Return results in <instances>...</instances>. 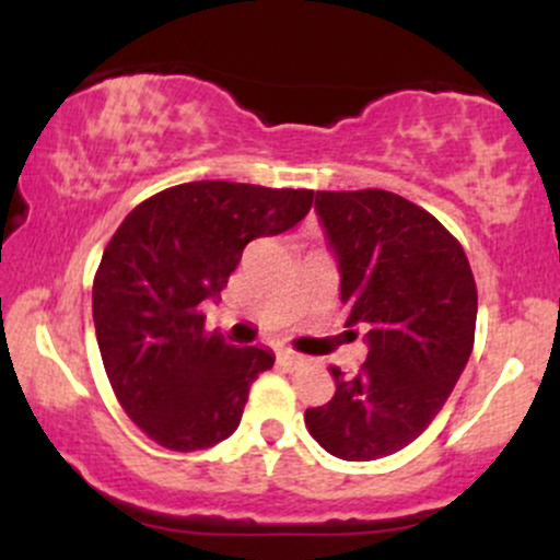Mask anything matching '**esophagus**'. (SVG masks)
I'll list each match as a JSON object with an SVG mask.
<instances>
[{
    "label": "esophagus",
    "instance_id": "34e87169",
    "mask_svg": "<svg viewBox=\"0 0 560 560\" xmlns=\"http://www.w3.org/2000/svg\"><path fill=\"white\" fill-rule=\"evenodd\" d=\"M279 365H284L287 371H298L305 365V358L300 355V352H292V350H281L279 352Z\"/></svg>",
    "mask_w": 560,
    "mask_h": 560
}]
</instances>
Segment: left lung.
<instances>
[{
	"instance_id": "left-lung-1",
	"label": "left lung",
	"mask_w": 560,
	"mask_h": 560,
	"mask_svg": "<svg viewBox=\"0 0 560 560\" xmlns=\"http://www.w3.org/2000/svg\"><path fill=\"white\" fill-rule=\"evenodd\" d=\"M316 210L339 258L347 326H365L355 376L337 365L334 397L305 410L326 453L376 460L419 436L464 374L477 331V281L450 231L384 189L318 191Z\"/></svg>"
}]
</instances>
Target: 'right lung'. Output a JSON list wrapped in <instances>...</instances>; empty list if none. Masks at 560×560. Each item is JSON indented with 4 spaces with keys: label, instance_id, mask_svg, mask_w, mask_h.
I'll use <instances>...</instances> for the list:
<instances>
[{
    "label": "right lung",
    "instance_id": "right-lung-1",
    "mask_svg": "<svg viewBox=\"0 0 560 560\" xmlns=\"http://www.w3.org/2000/svg\"><path fill=\"white\" fill-rule=\"evenodd\" d=\"M311 205V189L178 184L139 202L107 242L92 289L96 342L120 408L152 442L191 453L236 432L273 355L223 342L199 305L221 294L249 242L292 229Z\"/></svg>",
    "mask_w": 560,
    "mask_h": 560
}]
</instances>
